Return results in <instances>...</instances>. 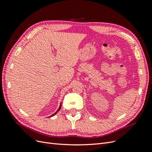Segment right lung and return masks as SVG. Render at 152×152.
<instances>
[{"label":"right lung","mask_w":152,"mask_h":152,"mask_svg":"<svg viewBox=\"0 0 152 152\" xmlns=\"http://www.w3.org/2000/svg\"><path fill=\"white\" fill-rule=\"evenodd\" d=\"M61 107V103L60 104V106H59V108L58 109V110H57V111H56V112H55V113H54V114H53V115H50V116L49 117H53V116H54V115H56V113H58V112H59V110H60Z\"/></svg>","instance_id":"right-lung-1"}]
</instances>
